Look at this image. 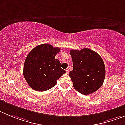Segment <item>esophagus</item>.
<instances>
[{
    "label": "esophagus",
    "mask_w": 125,
    "mask_h": 125,
    "mask_svg": "<svg viewBox=\"0 0 125 125\" xmlns=\"http://www.w3.org/2000/svg\"><path fill=\"white\" fill-rule=\"evenodd\" d=\"M69 72H70V70H69V69H68V68H67V69H66V73H69Z\"/></svg>",
    "instance_id": "obj_1"
}]
</instances>
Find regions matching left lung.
<instances>
[{"label":"left lung","instance_id":"left-lung-1","mask_svg":"<svg viewBox=\"0 0 125 125\" xmlns=\"http://www.w3.org/2000/svg\"><path fill=\"white\" fill-rule=\"evenodd\" d=\"M73 70L70 72L74 89L84 95L94 93L104 81L105 68L97 52L87 48L71 50Z\"/></svg>","mask_w":125,"mask_h":125}]
</instances>
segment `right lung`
Instances as JSON below:
<instances>
[{"mask_svg":"<svg viewBox=\"0 0 125 125\" xmlns=\"http://www.w3.org/2000/svg\"><path fill=\"white\" fill-rule=\"evenodd\" d=\"M59 47L49 44L36 46L27 55L23 67V76L29 86L38 91H45L55 86L57 80L66 73L55 55Z\"/></svg>","mask_w":125,"mask_h":125,"instance_id":"add662e5","label":"right lung"}]
</instances>
